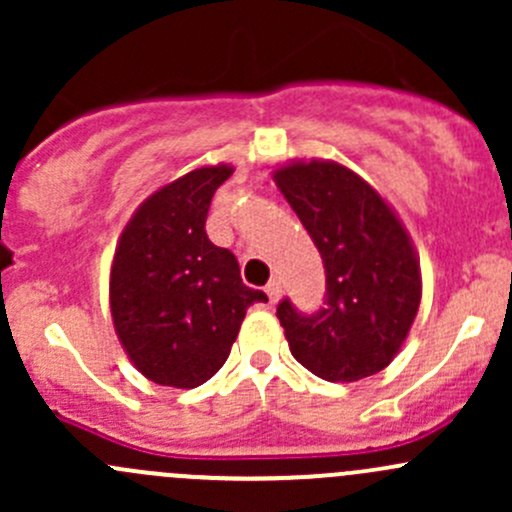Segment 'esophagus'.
<instances>
[{
    "instance_id": "esophagus-1",
    "label": "esophagus",
    "mask_w": 512,
    "mask_h": 512,
    "mask_svg": "<svg viewBox=\"0 0 512 512\" xmlns=\"http://www.w3.org/2000/svg\"><path fill=\"white\" fill-rule=\"evenodd\" d=\"M265 292H267V299H270V304H275L277 299H280V294H282V287H280V282H277V280H272L270 285L265 287Z\"/></svg>"
}]
</instances>
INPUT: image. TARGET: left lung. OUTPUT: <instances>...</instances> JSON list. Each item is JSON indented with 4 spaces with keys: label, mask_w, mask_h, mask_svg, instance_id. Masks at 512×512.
Instances as JSON below:
<instances>
[{
    "label": "left lung",
    "mask_w": 512,
    "mask_h": 512,
    "mask_svg": "<svg viewBox=\"0 0 512 512\" xmlns=\"http://www.w3.org/2000/svg\"><path fill=\"white\" fill-rule=\"evenodd\" d=\"M275 183L307 227L327 272L324 307L302 314L282 299L277 319L294 359L324 381H359L401 352L421 304L409 232L361 175L334 160H292Z\"/></svg>",
    "instance_id": "obj_1"
}]
</instances>
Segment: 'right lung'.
<instances>
[{"label": "right lung", "instance_id": "add662e5", "mask_svg": "<svg viewBox=\"0 0 512 512\" xmlns=\"http://www.w3.org/2000/svg\"><path fill=\"white\" fill-rule=\"evenodd\" d=\"M232 165H203L148 195L118 237L108 282L113 329L146 379L195 389L230 356L250 304L240 265L205 232L210 200Z\"/></svg>", "mask_w": 512, "mask_h": 512}]
</instances>
